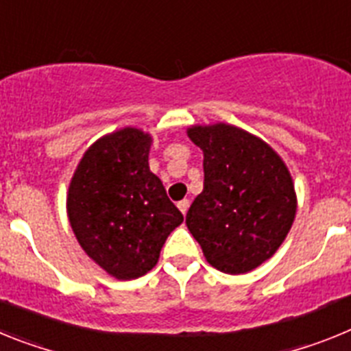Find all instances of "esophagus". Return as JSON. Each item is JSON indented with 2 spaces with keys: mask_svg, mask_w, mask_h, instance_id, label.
Returning <instances> with one entry per match:
<instances>
[{
  "mask_svg": "<svg viewBox=\"0 0 351 351\" xmlns=\"http://www.w3.org/2000/svg\"><path fill=\"white\" fill-rule=\"evenodd\" d=\"M178 207H179V210L182 213V216H184V214L188 213V207H190V200H188V198H184V200L178 202Z\"/></svg>",
  "mask_w": 351,
  "mask_h": 351,
  "instance_id": "34e87169",
  "label": "esophagus"
}]
</instances>
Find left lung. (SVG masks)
I'll list each match as a JSON object with an SVG mask.
<instances>
[{
	"mask_svg": "<svg viewBox=\"0 0 351 351\" xmlns=\"http://www.w3.org/2000/svg\"><path fill=\"white\" fill-rule=\"evenodd\" d=\"M188 137L204 151V190L186 226L214 269L253 271L278 251L295 219L290 172L271 145L237 126H191Z\"/></svg>",
	"mask_w": 351,
	"mask_h": 351,
	"instance_id": "8db88e82",
	"label": "left lung"
}]
</instances>
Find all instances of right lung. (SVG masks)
Instances as JSON below:
<instances>
[{"label": "right lung", "mask_w": 351, "mask_h": 351, "mask_svg": "<svg viewBox=\"0 0 351 351\" xmlns=\"http://www.w3.org/2000/svg\"><path fill=\"white\" fill-rule=\"evenodd\" d=\"M151 135L121 128L84 153L70 181L66 210L86 251L116 280H135L158 263L182 214L149 170Z\"/></svg>", "instance_id": "1"}]
</instances>
